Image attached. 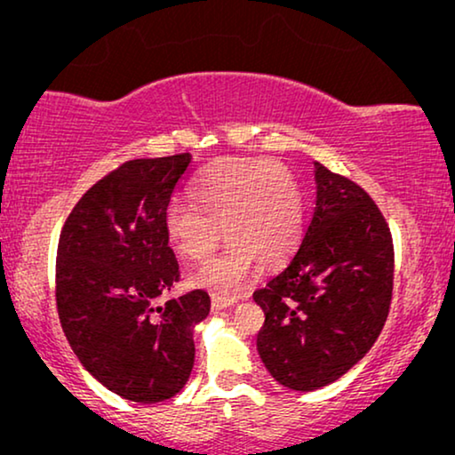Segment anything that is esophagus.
<instances>
[{"label":"esophagus","instance_id":"esophagus-1","mask_svg":"<svg viewBox=\"0 0 455 455\" xmlns=\"http://www.w3.org/2000/svg\"><path fill=\"white\" fill-rule=\"evenodd\" d=\"M234 304H235V298H226V296H220V294L211 296V308H213L215 313H220V310H226L229 307H234Z\"/></svg>","mask_w":455,"mask_h":455}]
</instances>
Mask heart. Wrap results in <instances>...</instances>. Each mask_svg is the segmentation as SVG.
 I'll return each mask as SVG.
<instances>
[{
    "mask_svg": "<svg viewBox=\"0 0 455 455\" xmlns=\"http://www.w3.org/2000/svg\"><path fill=\"white\" fill-rule=\"evenodd\" d=\"M192 203L172 201L164 226L180 257L207 260L223 235L226 252L195 273L192 283L235 291L259 263L282 265L300 242L302 192L291 172L271 159H221L190 186ZM224 232H220V228Z\"/></svg>",
    "mask_w": 455,
    "mask_h": 455,
    "instance_id": "1",
    "label": "heart"
}]
</instances>
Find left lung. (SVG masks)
<instances>
[{"label": "left lung", "mask_w": 455, "mask_h": 455, "mask_svg": "<svg viewBox=\"0 0 455 455\" xmlns=\"http://www.w3.org/2000/svg\"><path fill=\"white\" fill-rule=\"evenodd\" d=\"M316 201L300 248L254 302L265 325L257 350L283 387L338 381L375 344L394 290V242L375 201L315 164Z\"/></svg>", "instance_id": "obj_1"}]
</instances>
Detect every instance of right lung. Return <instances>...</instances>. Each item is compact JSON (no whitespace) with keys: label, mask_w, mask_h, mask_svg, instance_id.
Returning <instances> with one entry per match:
<instances>
[{"label":"right lung","mask_w":455,"mask_h":455,"mask_svg":"<svg viewBox=\"0 0 455 455\" xmlns=\"http://www.w3.org/2000/svg\"><path fill=\"white\" fill-rule=\"evenodd\" d=\"M190 153L132 159L89 188L61 228L55 263L60 323L80 364L124 400L165 402L195 366L204 290L157 300L180 279L164 215Z\"/></svg>","instance_id":"right-lung-1"}]
</instances>
